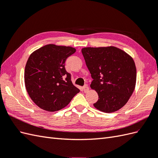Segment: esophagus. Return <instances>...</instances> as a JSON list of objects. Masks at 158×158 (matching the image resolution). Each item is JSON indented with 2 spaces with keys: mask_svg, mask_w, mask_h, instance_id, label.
I'll return each instance as SVG.
<instances>
[{
  "mask_svg": "<svg viewBox=\"0 0 158 158\" xmlns=\"http://www.w3.org/2000/svg\"><path fill=\"white\" fill-rule=\"evenodd\" d=\"M83 91H84V92L86 93V92H87L88 91H89V87H88L87 85H84V86H83Z\"/></svg>",
  "mask_w": 158,
  "mask_h": 158,
  "instance_id": "34e87169",
  "label": "esophagus"
}]
</instances>
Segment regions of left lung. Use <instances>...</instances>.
Returning <instances> with one entry per match:
<instances>
[{"label":"left lung","mask_w":158,"mask_h":158,"mask_svg":"<svg viewBox=\"0 0 158 158\" xmlns=\"http://www.w3.org/2000/svg\"><path fill=\"white\" fill-rule=\"evenodd\" d=\"M81 52L94 79L90 87L99 96L94 107L106 113L118 110L129 101L136 84L133 58L114 46L83 48Z\"/></svg>","instance_id":"8db88e82"}]
</instances>
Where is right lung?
Returning <instances> with one entry per match:
<instances>
[{
    "mask_svg": "<svg viewBox=\"0 0 158 158\" xmlns=\"http://www.w3.org/2000/svg\"><path fill=\"white\" fill-rule=\"evenodd\" d=\"M75 52L71 46L48 44L29 56L25 68V85L29 97L40 108L59 110L80 91L64 67L67 58Z\"/></svg>",
    "mask_w": 158,
    "mask_h": 158,
    "instance_id": "obj_1",
    "label": "right lung"
}]
</instances>
